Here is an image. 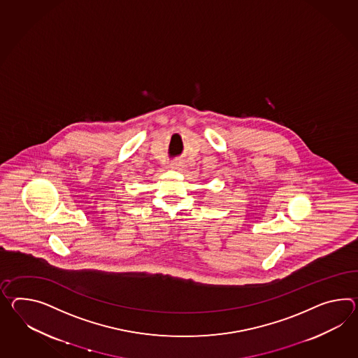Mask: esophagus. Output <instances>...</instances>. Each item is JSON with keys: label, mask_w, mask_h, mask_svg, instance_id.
<instances>
[{"label": "esophagus", "mask_w": 358, "mask_h": 358, "mask_svg": "<svg viewBox=\"0 0 358 358\" xmlns=\"http://www.w3.org/2000/svg\"><path fill=\"white\" fill-rule=\"evenodd\" d=\"M183 166H185V164H183L182 162H180V160H176V162H172V163L169 164V168H171V169H175V171H181Z\"/></svg>", "instance_id": "1"}]
</instances>
